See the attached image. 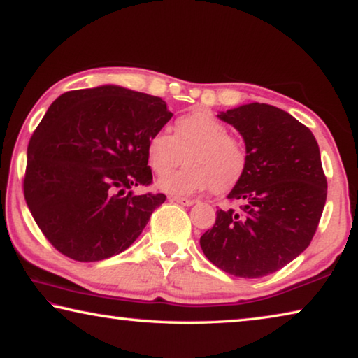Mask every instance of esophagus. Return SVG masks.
<instances>
[{
	"instance_id": "obj_1",
	"label": "esophagus",
	"mask_w": 358,
	"mask_h": 358,
	"mask_svg": "<svg viewBox=\"0 0 358 358\" xmlns=\"http://www.w3.org/2000/svg\"><path fill=\"white\" fill-rule=\"evenodd\" d=\"M173 202H177L180 205H185V207H191V205L194 203L192 199H186V197H178V196H172L171 197Z\"/></svg>"
}]
</instances>
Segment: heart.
I'll return each instance as SVG.
<instances>
[{
	"label": "heart",
	"instance_id": "b5f03b06",
	"mask_svg": "<svg viewBox=\"0 0 358 358\" xmlns=\"http://www.w3.org/2000/svg\"><path fill=\"white\" fill-rule=\"evenodd\" d=\"M187 155V167L161 177L157 185L175 196L211 189L222 194L238 183L248 166V151L240 137L230 134L227 124L207 110L181 115L173 134L161 129L148 138V164L156 175L171 170Z\"/></svg>",
	"mask_w": 358,
	"mask_h": 358
}]
</instances>
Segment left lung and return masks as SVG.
Returning <instances> with one entry per match:
<instances>
[{"mask_svg":"<svg viewBox=\"0 0 358 358\" xmlns=\"http://www.w3.org/2000/svg\"><path fill=\"white\" fill-rule=\"evenodd\" d=\"M243 137L248 166L227 199L240 211L217 210L201 237L211 264L238 278L275 273L310 246L322 216L327 178L313 132L268 104L217 115Z\"/></svg>","mask_w":358,"mask_h":358,"instance_id":"left-lung-1","label":"left lung"}]
</instances>
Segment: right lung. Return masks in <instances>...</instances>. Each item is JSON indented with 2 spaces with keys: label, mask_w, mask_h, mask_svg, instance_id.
I'll return each instance as SVG.
<instances>
[{
  "label": "right lung",
  "mask_w": 358,
  "mask_h": 358,
  "mask_svg": "<svg viewBox=\"0 0 358 358\" xmlns=\"http://www.w3.org/2000/svg\"><path fill=\"white\" fill-rule=\"evenodd\" d=\"M171 118L161 98L113 85L53 101L29 138L23 194L55 250L98 262L134 243L166 196L131 189L153 181L148 138Z\"/></svg>",
  "instance_id": "add662e5"
}]
</instances>
